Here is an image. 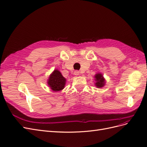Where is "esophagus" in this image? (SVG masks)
<instances>
[{
	"instance_id": "obj_1",
	"label": "esophagus",
	"mask_w": 147,
	"mask_h": 147,
	"mask_svg": "<svg viewBox=\"0 0 147 147\" xmlns=\"http://www.w3.org/2000/svg\"><path fill=\"white\" fill-rule=\"evenodd\" d=\"M79 74H80V72H79L78 70H75V72H74V74H75V75H78Z\"/></svg>"
}]
</instances>
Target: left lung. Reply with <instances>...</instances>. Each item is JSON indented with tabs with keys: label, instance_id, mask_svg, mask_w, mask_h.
I'll return each instance as SVG.
<instances>
[{
	"label": "left lung",
	"instance_id": "8db88e82",
	"mask_svg": "<svg viewBox=\"0 0 147 147\" xmlns=\"http://www.w3.org/2000/svg\"><path fill=\"white\" fill-rule=\"evenodd\" d=\"M95 80L96 81V85L97 88H102L105 84V80L101 74H97L95 75Z\"/></svg>",
	"mask_w": 147,
	"mask_h": 147
}]
</instances>
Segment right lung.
Wrapping results in <instances>:
<instances>
[{
	"instance_id": "1",
	"label": "right lung",
	"mask_w": 147,
	"mask_h": 147,
	"mask_svg": "<svg viewBox=\"0 0 147 147\" xmlns=\"http://www.w3.org/2000/svg\"><path fill=\"white\" fill-rule=\"evenodd\" d=\"M65 78L59 70H55L48 79V85L54 91H61L64 89L65 84Z\"/></svg>"
}]
</instances>
